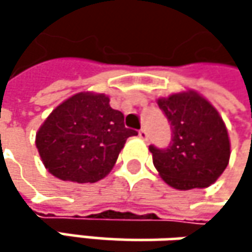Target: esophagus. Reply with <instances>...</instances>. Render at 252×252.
<instances>
[{"label": "esophagus", "instance_id": "esophagus-1", "mask_svg": "<svg viewBox=\"0 0 252 252\" xmlns=\"http://www.w3.org/2000/svg\"><path fill=\"white\" fill-rule=\"evenodd\" d=\"M138 137H140L141 140H144V141H146V140L149 138V134H147V131L143 128V129H140V131H138Z\"/></svg>", "mask_w": 252, "mask_h": 252}]
</instances>
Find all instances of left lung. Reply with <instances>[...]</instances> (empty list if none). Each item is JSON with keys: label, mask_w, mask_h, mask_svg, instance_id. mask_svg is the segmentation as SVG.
<instances>
[{"label": "left lung", "mask_w": 252, "mask_h": 252, "mask_svg": "<svg viewBox=\"0 0 252 252\" xmlns=\"http://www.w3.org/2000/svg\"><path fill=\"white\" fill-rule=\"evenodd\" d=\"M158 105L172 128L168 149L149 146L159 175L176 189L216 182L230 156L226 126L216 108L194 90L160 97Z\"/></svg>", "instance_id": "1"}]
</instances>
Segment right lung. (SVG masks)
<instances>
[{
	"label": "right lung",
	"mask_w": 252,
	"mask_h": 252,
	"mask_svg": "<svg viewBox=\"0 0 252 252\" xmlns=\"http://www.w3.org/2000/svg\"><path fill=\"white\" fill-rule=\"evenodd\" d=\"M135 134L106 94L81 92L49 114L36 132V147L54 176L92 184L111 172L126 138Z\"/></svg>",
	"instance_id": "obj_1"
}]
</instances>
